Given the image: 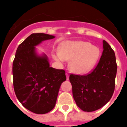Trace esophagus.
<instances>
[{
  "label": "esophagus",
  "mask_w": 127,
  "mask_h": 127,
  "mask_svg": "<svg viewBox=\"0 0 127 127\" xmlns=\"http://www.w3.org/2000/svg\"><path fill=\"white\" fill-rule=\"evenodd\" d=\"M66 76H67V80H69V74H66Z\"/></svg>",
  "instance_id": "obj_1"
}]
</instances>
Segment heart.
I'll use <instances>...</instances> for the list:
<instances>
[{
	"label": "heart",
	"mask_w": 127,
	"mask_h": 127,
	"mask_svg": "<svg viewBox=\"0 0 127 127\" xmlns=\"http://www.w3.org/2000/svg\"><path fill=\"white\" fill-rule=\"evenodd\" d=\"M100 57L99 49L90 42L65 41L59 46V51L53 55L58 62L70 60L69 67L78 74L87 73L94 68Z\"/></svg>",
	"instance_id": "b5f03b06"
}]
</instances>
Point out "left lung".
<instances>
[{"label": "left lung", "mask_w": 127, "mask_h": 127, "mask_svg": "<svg viewBox=\"0 0 127 127\" xmlns=\"http://www.w3.org/2000/svg\"><path fill=\"white\" fill-rule=\"evenodd\" d=\"M103 49L99 62L90 73L69 76L74 99L83 111L92 112L102 107L114 93L117 72L115 53L104 40Z\"/></svg>", "instance_id": "left-lung-1"}]
</instances>
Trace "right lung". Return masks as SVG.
Instances as JSON below:
<instances>
[{
	"label": "right lung",
	"instance_id": "1",
	"mask_svg": "<svg viewBox=\"0 0 127 127\" xmlns=\"http://www.w3.org/2000/svg\"><path fill=\"white\" fill-rule=\"evenodd\" d=\"M55 38L46 33H32L18 47L13 64V86L16 97L28 110L46 114L54 108L59 89L66 80L65 72L50 67L45 54L35 46Z\"/></svg>",
	"mask_w": 127,
	"mask_h": 127
}]
</instances>
